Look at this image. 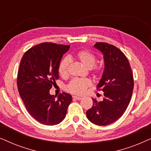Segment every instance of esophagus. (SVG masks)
I'll list each match as a JSON object with an SVG mask.
<instances>
[{
	"label": "esophagus",
	"mask_w": 151,
	"mask_h": 151,
	"mask_svg": "<svg viewBox=\"0 0 151 151\" xmlns=\"http://www.w3.org/2000/svg\"><path fill=\"white\" fill-rule=\"evenodd\" d=\"M73 98L74 99H76V100H82V97H78V96H73Z\"/></svg>",
	"instance_id": "obj_1"
}]
</instances>
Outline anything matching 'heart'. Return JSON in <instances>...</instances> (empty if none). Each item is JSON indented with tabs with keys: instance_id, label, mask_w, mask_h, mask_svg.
<instances>
[{
	"instance_id": "b5f03b06",
	"label": "heart",
	"mask_w": 151,
	"mask_h": 151,
	"mask_svg": "<svg viewBox=\"0 0 151 151\" xmlns=\"http://www.w3.org/2000/svg\"><path fill=\"white\" fill-rule=\"evenodd\" d=\"M76 56L80 62L85 66L89 68L93 67L95 73H100L102 69L100 66H93L96 63V57L93 53L87 50H82L77 53ZM70 59L65 57L62 60L58 66V72L62 77H66L69 73V66ZM91 85V81L88 78H74L67 86L68 91L73 94L82 95L86 92L88 86Z\"/></svg>"
}]
</instances>
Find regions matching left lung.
Segmentation results:
<instances>
[{
	"label": "left lung",
	"mask_w": 151,
	"mask_h": 151,
	"mask_svg": "<svg viewBox=\"0 0 151 151\" xmlns=\"http://www.w3.org/2000/svg\"><path fill=\"white\" fill-rule=\"evenodd\" d=\"M94 47L104 55V69L97 88L104 92V99L86 111L92 123L106 126L114 122L125 112L133 93L134 81L129 62L120 49L106 42H96Z\"/></svg>",
	"instance_id": "1"
}]
</instances>
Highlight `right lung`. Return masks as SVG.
<instances>
[{"mask_svg": "<svg viewBox=\"0 0 151 151\" xmlns=\"http://www.w3.org/2000/svg\"><path fill=\"white\" fill-rule=\"evenodd\" d=\"M69 45L43 42L24 53L17 76L20 96L29 113L45 125H56L65 118L72 101L63 92L57 98L49 89L59 78L58 66Z\"/></svg>", "mask_w": 151, "mask_h": 151, "instance_id": "right-lung-1", "label": "right lung"}]
</instances>
